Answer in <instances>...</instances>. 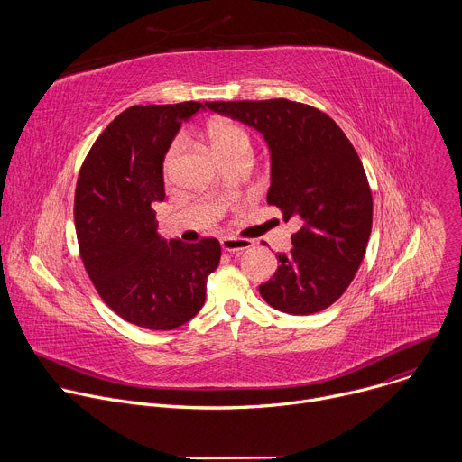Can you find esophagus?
<instances>
[{
	"mask_svg": "<svg viewBox=\"0 0 462 462\" xmlns=\"http://www.w3.org/2000/svg\"><path fill=\"white\" fill-rule=\"evenodd\" d=\"M252 246V241L248 239H237V237H223L221 239V248L225 252H234V254H239L246 248Z\"/></svg>",
	"mask_w": 462,
	"mask_h": 462,
	"instance_id": "obj_1",
	"label": "esophagus"
}]
</instances>
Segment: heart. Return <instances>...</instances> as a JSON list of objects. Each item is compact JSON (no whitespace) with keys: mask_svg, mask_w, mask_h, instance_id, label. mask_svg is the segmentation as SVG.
I'll use <instances>...</instances> for the list:
<instances>
[{"mask_svg":"<svg viewBox=\"0 0 462 462\" xmlns=\"http://www.w3.org/2000/svg\"><path fill=\"white\" fill-rule=\"evenodd\" d=\"M208 141H210V146L214 150V153L225 161L239 152H250L252 150V143H250V135L248 131L239 125V124H234V122H216L208 127ZM180 141H175L166 157H164V171L170 173L175 166V161L180 153Z\"/></svg>","mask_w":462,"mask_h":462,"instance_id":"obj_1","label":"heart"}]
</instances>
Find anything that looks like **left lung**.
I'll list each match as a JSON object with an SVG mask.
<instances>
[{"mask_svg":"<svg viewBox=\"0 0 462 462\" xmlns=\"http://www.w3.org/2000/svg\"><path fill=\"white\" fill-rule=\"evenodd\" d=\"M265 139L271 152L267 203L301 221L292 250L259 294L287 314L333 305L353 282L373 223V197L362 161L338 124L316 107L276 100L207 102Z\"/></svg>","mask_w":462,"mask_h":462,"instance_id":"obj_1","label":"left lung"}]
</instances>
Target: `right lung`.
I'll return each instance as SVG.
<instances>
[{
    "instance_id": "1",
    "label": "right lung",
    "mask_w": 462,
    "mask_h": 462,
    "mask_svg": "<svg viewBox=\"0 0 462 462\" xmlns=\"http://www.w3.org/2000/svg\"><path fill=\"white\" fill-rule=\"evenodd\" d=\"M201 102L134 106L93 144L79 175L75 225L86 271L102 300L125 321L170 331L207 300L217 239L166 241L153 205L164 201L162 162L182 122Z\"/></svg>"
}]
</instances>
